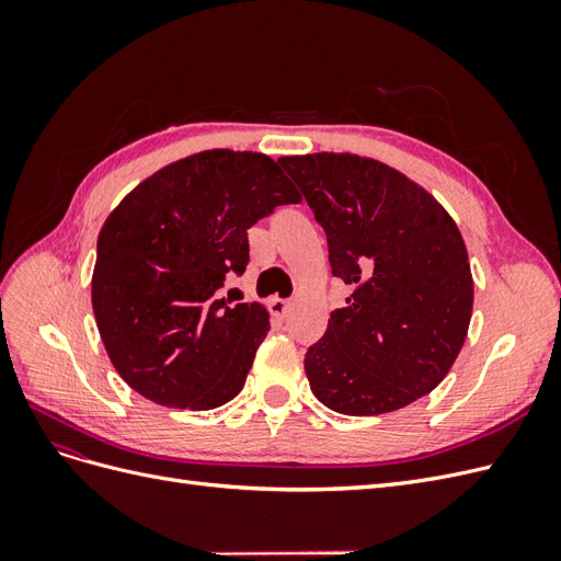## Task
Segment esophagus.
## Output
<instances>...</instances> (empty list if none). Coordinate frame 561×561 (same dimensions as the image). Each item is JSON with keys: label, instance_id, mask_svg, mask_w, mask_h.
<instances>
[{"label": "esophagus", "instance_id": "1", "mask_svg": "<svg viewBox=\"0 0 561 561\" xmlns=\"http://www.w3.org/2000/svg\"><path fill=\"white\" fill-rule=\"evenodd\" d=\"M287 311H290V299H280V297L268 299V313L274 318H285Z\"/></svg>", "mask_w": 561, "mask_h": 561}]
</instances>
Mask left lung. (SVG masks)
<instances>
[{
	"label": "left lung",
	"instance_id": "obj_1",
	"mask_svg": "<svg viewBox=\"0 0 561 561\" xmlns=\"http://www.w3.org/2000/svg\"><path fill=\"white\" fill-rule=\"evenodd\" d=\"M325 229L346 307L304 355L313 396L375 416L428 396L461 351L472 313L468 252L439 203L375 159H278Z\"/></svg>",
	"mask_w": 561,
	"mask_h": 561
}]
</instances>
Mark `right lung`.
<instances>
[{
	"label": "right lung",
	"instance_id": "1",
	"mask_svg": "<svg viewBox=\"0 0 561 561\" xmlns=\"http://www.w3.org/2000/svg\"><path fill=\"white\" fill-rule=\"evenodd\" d=\"M276 161L210 149L118 203L98 236L93 313L112 365L142 398L215 410L241 393L268 332L257 301L219 299L250 262L248 229L299 203Z\"/></svg>",
	"mask_w": 561,
	"mask_h": 561
}]
</instances>
